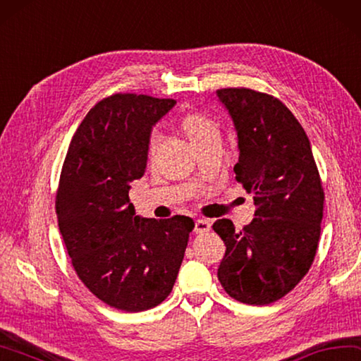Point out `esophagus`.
Wrapping results in <instances>:
<instances>
[{
    "label": "esophagus",
    "mask_w": 361,
    "mask_h": 361,
    "mask_svg": "<svg viewBox=\"0 0 361 361\" xmlns=\"http://www.w3.org/2000/svg\"><path fill=\"white\" fill-rule=\"evenodd\" d=\"M209 231V222L205 219H197L195 221V227H194V232L195 233H205Z\"/></svg>",
    "instance_id": "34e87169"
}]
</instances>
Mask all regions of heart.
Instances as JSON below:
<instances>
[{"label": "heart", "instance_id": "b5f03b06", "mask_svg": "<svg viewBox=\"0 0 361 361\" xmlns=\"http://www.w3.org/2000/svg\"><path fill=\"white\" fill-rule=\"evenodd\" d=\"M183 130H185L189 140L192 142V145L209 139H218L219 137V126L218 123L213 121L212 118H208L202 114H189L181 121ZM156 142H158V135L153 134L149 139V148H154Z\"/></svg>", "mask_w": 361, "mask_h": 361}]
</instances>
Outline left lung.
I'll return each instance as SVG.
<instances>
[{
  "label": "left lung",
  "instance_id": "obj_1",
  "mask_svg": "<svg viewBox=\"0 0 361 361\" xmlns=\"http://www.w3.org/2000/svg\"><path fill=\"white\" fill-rule=\"evenodd\" d=\"M238 143L235 178L254 194L255 218L241 231L218 219L226 245L218 279L232 298L270 305L297 286L316 255L324 189L311 143L283 102L249 88L216 91Z\"/></svg>",
  "mask_w": 361,
  "mask_h": 361
}]
</instances>
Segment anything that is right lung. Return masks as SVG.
<instances>
[{"label":"right lung","instance_id":"obj_1","mask_svg":"<svg viewBox=\"0 0 361 361\" xmlns=\"http://www.w3.org/2000/svg\"><path fill=\"white\" fill-rule=\"evenodd\" d=\"M176 101L114 94L77 128L56 194L58 227L91 293L126 312L158 306L172 292L194 221L142 218L129 202L145 173L152 130Z\"/></svg>","mask_w":361,"mask_h":361}]
</instances>
